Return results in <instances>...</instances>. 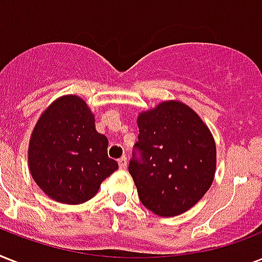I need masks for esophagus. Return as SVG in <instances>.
I'll return each instance as SVG.
<instances>
[{
  "mask_svg": "<svg viewBox=\"0 0 262 262\" xmlns=\"http://www.w3.org/2000/svg\"><path fill=\"white\" fill-rule=\"evenodd\" d=\"M118 166L121 170H125L127 166V158L126 156H122V158H119L118 159Z\"/></svg>",
  "mask_w": 262,
  "mask_h": 262,
  "instance_id": "1",
  "label": "esophagus"
}]
</instances>
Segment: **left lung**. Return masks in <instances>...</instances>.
Instances as JSON below:
<instances>
[{
    "mask_svg": "<svg viewBox=\"0 0 262 262\" xmlns=\"http://www.w3.org/2000/svg\"><path fill=\"white\" fill-rule=\"evenodd\" d=\"M129 172L140 201L159 216L181 215L199 203L216 171V145L194 110L168 100L137 118Z\"/></svg>",
    "mask_w": 262,
    "mask_h": 262,
    "instance_id": "8db88e82",
    "label": "left lung"
}]
</instances>
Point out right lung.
Returning <instances> with one entry per match:
<instances>
[{"instance_id": "add662e5", "label": "right lung", "mask_w": 262, "mask_h": 262, "mask_svg": "<svg viewBox=\"0 0 262 262\" xmlns=\"http://www.w3.org/2000/svg\"><path fill=\"white\" fill-rule=\"evenodd\" d=\"M108 140L95 129L87 103L65 95L43 111L31 135L28 166L35 182L50 199L81 204L118 168L107 155Z\"/></svg>"}]
</instances>
